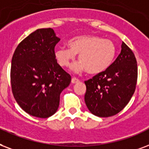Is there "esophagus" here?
Returning a JSON list of instances; mask_svg holds the SVG:
<instances>
[{"instance_id": "1", "label": "esophagus", "mask_w": 149, "mask_h": 149, "mask_svg": "<svg viewBox=\"0 0 149 149\" xmlns=\"http://www.w3.org/2000/svg\"><path fill=\"white\" fill-rule=\"evenodd\" d=\"M78 81H79V80H78V78H71V83H73V84H74V83H78Z\"/></svg>"}]
</instances>
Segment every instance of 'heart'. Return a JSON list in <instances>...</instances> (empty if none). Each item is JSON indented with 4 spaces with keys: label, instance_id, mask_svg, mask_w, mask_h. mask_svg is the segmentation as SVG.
I'll return each mask as SVG.
<instances>
[{
    "label": "heart",
    "instance_id": "1",
    "mask_svg": "<svg viewBox=\"0 0 149 149\" xmlns=\"http://www.w3.org/2000/svg\"><path fill=\"white\" fill-rule=\"evenodd\" d=\"M68 47H57L54 50L56 62L61 67H68L78 54V63L73 64L74 72L87 71L91 74L102 73L113 63L116 47L110 40L95 35H80L68 41Z\"/></svg>",
    "mask_w": 149,
    "mask_h": 149
}]
</instances>
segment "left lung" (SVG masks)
Wrapping results in <instances>:
<instances>
[{"instance_id":"8db88e82","label":"left lung","mask_w":149,"mask_h":149,"mask_svg":"<svg viewBox=\"0 0 149 149\" xmlns=\"http://www.w3.org/2000/svg\"><path fill=\"white\" fill-rule=\"evenodd\" d=\"M137 79L135 56L123 42L121 52L111 66L85 81V102L88 110L100 117H109L118 113L132 97Z\"/></svg>"}]
</instances>
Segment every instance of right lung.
Instances as JSON below:
<instances>
[{
    "mask_svg": "<svg viewBox=\"0 0 149 149\" xmlns=\"http://www.w3.org/2000/svg\"><path fill=\"white\" fill-rule=\"evenodd\" d=\"M59 41L53 29H39L18 45L12 56V93L21 108L33 116L54 115L61 93L71 83V75L54 56Z\"/></svg>",
    "mask_w": 149,
    "mask_h": 149,
    "instance_id": "right-lung-1",
    "label": "right lung"
}]
</instances>
